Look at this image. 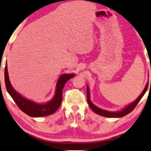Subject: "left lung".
Masks as SVG:
<instances>
[{
	"label": "left lung",
	"instance_id": "1",
	"mask_svg": "<svg viewBox=\"0 0 151 151\" xmlns=\"http://www.w3.org/2000/svg\"><path fill=\"white\" fill-rule=\"evenodd\" d=\"M150 84H151V80H150ZM148 83H147L145 89H144V90L143 91V92H142L141 94H140V95L137 97V100L135 101H134V102H132V103L130 104V105L127 106L126 108H125L122 111H120V112H109V111L102 110V109L99 108V107H96L95 105H94L91 102L90 99H89V91L88 87H87V102H88V105H89V107H90V108L92 109V110H93L95 113L98 114V115L104 116V117H123V116L127 115V114H129L130 112H132V111L135 109V107H136L137 103L140 102V100H141V98L143 97L144 94L145 93V92H146L147 89H148Z\"/></svg>",
	"mask_w": 151,
	"mask_h": 151
}]
</instances>
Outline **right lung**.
<instances>
[{
  "instance_id": "obj_1",
  "label": "right lung",
  "mask_w": 151,
  "mask_h": 151,
  "mask_svg": "<svg viewBox=\"0 0 151 151\" xmlns=\"http://www.w3.org/2000/svg\"><path fill=\"white\" fill-rule=\"evenodd\" d=\"M4 74L5 84H6V87L8 92L11 96L20 110L31 117H44V116H47L54 113L60 107L61 103H62V90L66 82L74 76V74H62L58 80L55 96L54 98L46 104L40 105V104H37L24 98L14 90L10 83L7 70V64H6V67H5Z\"/></svg>"
}]
</instances>
